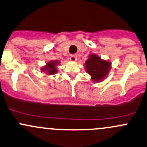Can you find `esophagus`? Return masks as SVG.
Returning <instances> with one entry per match:
<instances>
[{
	"label": "esophagus",
	"mask_w": 147,
	"mask_h": 147,
	"mask_svg": "<svg viewBox=\"0 0 147 147\" xmlns=\"http://www.w3.org/2000/svg\"><path fill=\"white\" fill-rule=\"evenodd\" d=\"M69 60H70L71 61L75 62L77 61V55H71L70 56H69Z\"/></svg>",
	"instance_id": "esophagus-1"
}]
</instances>
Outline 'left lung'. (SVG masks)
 <instances>
[{"mask_svg": "<svg viewBox=\"0 0 147 147\" xmlns=\"http://www.w3.org/2000/svg\"><path fill=\"white\" fill-rule=\"evenodd\" d=\"M86 72L92 76V80L101 81L106 78L111 68V63L103 61L97 55H91L85 63Z\"/></svg>", "mask_w": 147, "mask_h": 147, "instance_id": "left-lung-1", "label": "left lung"}]
</instances>
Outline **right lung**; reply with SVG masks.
Returning a JSON list of instances; mask_svg holds the SVG:
<instances>
[{"mask_svg": "<svg viewBox=\"0 0 147 147\" xmlns=\"http://www.w3.org/2000/svg\"><path fill=\"white\" fill-rule=\"evenodd\" d=\"M58 64V61H51L47 63V65H46L44 68L41 69L42 71H46L49 75H54L57 72V69L55 68V65Z\"/></svg>", "mask_w": 147, "mask_h": 147, "instance_id": "add662e5", "label": "right lung"}]
</instances>
